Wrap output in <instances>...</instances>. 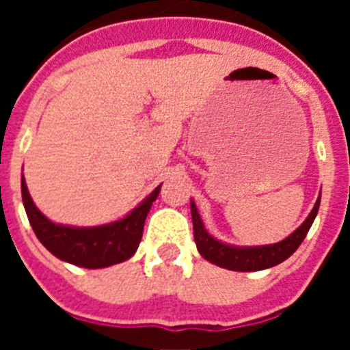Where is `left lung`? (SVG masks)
<instances>
[{"label": "left lung", "mask_w": 350, "mask_h": 350, "mask_svg": "<svg viewBox=\"0 0 350 350\" xmlns=\"http://www.w3.org/2000/svg\"><path fill=\"white\" fill-rule=\"evenodd\" d=\"M321 205V194L315 202L314 208L308 213V217L305 219L301 226L295 233H291L289 237L284 238L282 242L271 243V245H258V247H238L230 245V243L219 242L217 238H213L208 234V231L203 226L202 217L198 213L196 205L191 200V215H193V230H194V242H196L200 254L206 259V261L217 265V267L226 268V270L233 271H259L267 270V268L277 267L282 261H286L289 256H293L296 249L301 245V242L307 237L308 230H310L312 222H314L315 215L319 212Z\"/></svg>", "instance_id": "8db88e82"}]
</instances>
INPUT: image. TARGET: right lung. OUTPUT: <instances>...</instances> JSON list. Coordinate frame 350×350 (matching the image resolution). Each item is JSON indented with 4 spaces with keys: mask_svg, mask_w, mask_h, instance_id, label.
<instances>
[{
    "mask_svg": "<svg viewBox=\"0 0 350 350\" xmlns=\"http://www.w3.org/2000/svg\"><path fill=\"white\" fill-rule=\"evenodd\" d=\"M21 189L29 224L43 247L61 261L96 270L126 261L137 252L144 233L145 219L156 198L159 196L161 185H157L126 217L92 228L55 224L45 217L31 200L24 175L21 177Z\"/></svg>",
    "mask_w": 350,
    "mask_h": 350,
    "instance_id": "obj_1",
    "label": "right lung"
}]
</instances>
